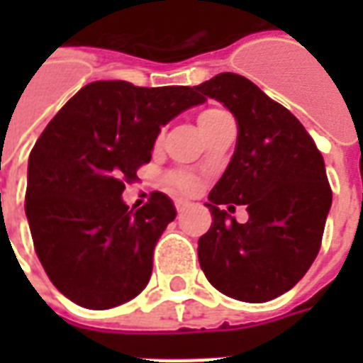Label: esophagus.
<instances>
[{"label":"esophagus","mask_w":363,"mask_h":363,"mask_svg":"<svg viewBox=\"0 0 363 363\" xmlns=\"http://www.w3.org/2000/svg\"><path fill=\"white\" fill-rule=\"evenodd\" d=\"M174 206H177V212H184V210L190 206V202L189 200H182V198H179V200H174Z\"/></svg>","instance_id":"34e87169"}]
</instances>
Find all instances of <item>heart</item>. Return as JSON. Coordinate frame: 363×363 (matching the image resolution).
Masks as SVG:
<instances>
[{
    "instance_id": "heart-1",
    "label": "heart",
    "mask_w": 363,
    "mask_h": 363,
    "mask_svg": "<svg viewBox=\"0 0 363 363\" xmlns=\"http://www.w3.org/2000/svg\"><path fill=\"white\" fill-rule=\"evenodd\" d=\"M228 112L220 111V108H208V111L200 112V116H198V126L200 130H204V128L212 126L216 120H220L221 116H225ZM173 181L177 184H181L182 189H190L192 186V179H190L189 174H174Z\"/></svg>"
}]
</instances>
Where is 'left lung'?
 Segmentation results:
<instances>
[{
    "mask_svg": "<svg viewBox=\"0 0 363 363\" xmlns=\"http://www.w3.org/2000/svg\"><path fill=\"white\" fill-rule=\"evenodd\" d=\"M196 91L220 101L239 126L235 153L206 202L213 221L198 239L200 267L228 297L270 301L319 252L333 204L325 161L301 122L243 75L218 74ZM223 203L230 211L245 205L250 221L237 224Z\"/></svg>",
    "mask_w": 363,
    "mask_h": 363,
    "instance_id": "left-lung-1",
    "label": "left lung"
}]
</instances>
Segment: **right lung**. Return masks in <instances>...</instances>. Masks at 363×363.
Returning <instances> with one entry per match:
<instances>
[{
	"label": "right lung",
	"mask_w": 363,
	"mask_h": 363,
	"mask_svg": "<svg viewBox=\"0 0 363 363\" xmlns=\"http://www.w3.org/2000/svg\"><path fill=\"white\" fill-rule=\"evenodd\" d=\"M204 101L196 87L93 82L44 128L28 157L25 213L44 270L74 303L111 309L147 286L177 210L163 192L130 210L124 182L150 161L161 128Z\"/></svg>",
	"instance_id": "add662e5"
}]
</instances>
